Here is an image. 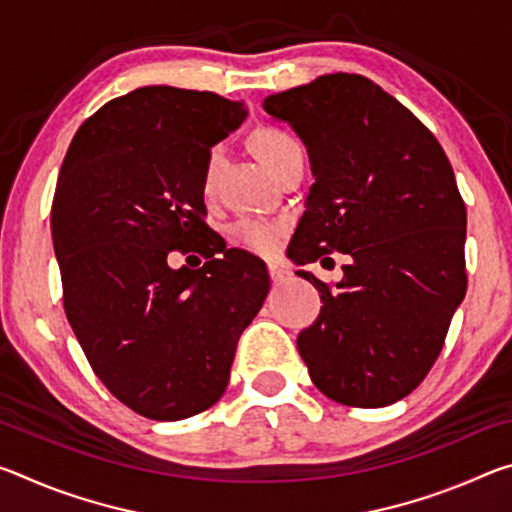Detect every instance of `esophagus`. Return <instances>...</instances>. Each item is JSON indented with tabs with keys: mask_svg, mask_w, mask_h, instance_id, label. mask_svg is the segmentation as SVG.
Wrapping results in <instances>:
<instances>
[{
	"mask_svg": "<svg viewBox=\"0 0 512 512\" xmlns=\"http://www.w3.org/2000/svg\"><path fill=\"white\" fill-rule=\"evenodd\" d=\"M268 275H271V280H273V284H282V282H287L289 277H291V273H289V268H284L282 264H268Z\"/></svg>",
	"mask_w": 512,
	"mask_h": 512,
	"instance_id": "34e87169",
	"label": "esophagus"
}]
</instances>
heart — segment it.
I'll use <instances>...</instances> for the list:
<instances>
[{
	"instance_id": "obj_1",
	"label": "heart",
	"mask_w": 512,
	"mask_h": 512,
	"mask_svg": "<svg viewBox=\"0 0 512 512\" xmlns=\"http://www.w3.org/2000/svg\"><path fill=\"white\" fill-rule=\"evenodd\" d=\"M300 144L291 133L282 131V128H259L253 133V151L257 158L262 160L268 169L275 171L280 164L289 158L293 151H298ZM221 160V146H212L207 153L205 162V178L212 180L214 171L219 167ZM282 223L255 219V216H246V219L237 221L235 225V237L239 244L255 250V253H273L282 239Z\"/></svg>"
}]
</instances>
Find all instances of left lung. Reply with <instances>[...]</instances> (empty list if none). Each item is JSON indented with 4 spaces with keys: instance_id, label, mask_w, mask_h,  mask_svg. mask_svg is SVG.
<instances>
[{
    "instance_id": "left-lung-1",
    "label": "left lung",
    "mask_w": 512,
    "mask_h": 512,
    "mask_svg": "<svg viewBox=\"0 0 512 512\" xmlns=\"http://www.w3.org/2000/svg\"><path fill=\"white\" fill-rule=\"evenodd\" d=\"M264 110L296 131L316 178L291 259L348 257L336 284L298 271L323 300L298 334L309 377L345 406L402 400L436 363L467 289V212L452 164L429 128L366 76H318L266 97Z\"/></svg>"
}]
</instances>
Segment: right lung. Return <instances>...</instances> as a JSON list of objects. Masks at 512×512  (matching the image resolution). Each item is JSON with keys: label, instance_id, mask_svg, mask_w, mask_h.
<instances>
[{"label": "right lung", "instance_id": "obj_1", "mask_svg": "<svg viewBox=\"0 0 512 512\" xmlns=\"http://www.w3.org/2000/svg\"><path fill=\"white\" fill-rule=\"evenodd\" d=\"M246 115L214 92L146 85L85 119L60 167L51 237L67 320L94 375L144 418L219 402L271 287L262 259L216 246L203 221L207 153ZM171 249L208 262L171 269Z\"/></svg>", "mask_w": 512, "mask_h": 512}]
</instances>
